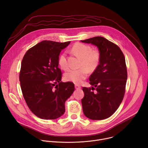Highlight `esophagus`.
Here are the masks:
<instances>
[{"label": "esophagus", "instance_id": "1", "mask_svg": "<svg viewBox=\"0 0 148 148\" xmlns=\"http://www.w3.org/2000/svg\"><path fill=\"white\" fill-rule=\"evenodd\" d=\"M75 88L76 90H79V89H81V87L78 85H75Z\"/></svg>", "mask_w": 148, "mask_h": 148}]
</instances>
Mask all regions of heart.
<instances>
[{"instance_id": "1", "label": "heart", "mask_w": 148, "mask_h": 148, "mask_svg": "<svg viewBox=\"0 0 148 148\" xmlns=\"http://www.w3.org/2000/svg\"><path fill=\"white\" fill-rule=\"evenodd\" d=\"M71 50L77 56L82 59L81 63L82 68L78 70H68L64 74V78L66 81L79 84L87 77L88 70L92 72L98 68L101 61V53L97 49L92 50L89 45L79 43L75 44ZM58 64L63 70L68 69L69 64L65 53L60 55Z\"/></svg>"}]
</instances>
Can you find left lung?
I'll return each mask as SVG.
<instances>
[{"label":"left lung","instance_id":"8db88e82","mask_svg":"<svg viewBox=\"0 0 148 148\" xmlns=\"http://www.w3.org/2000/svg\"><path fill=\"white\" fill-rule=\"evenodd\" d=\"M81 41L96 46L101 53L99 66L89 78L92 87L82 88L83 112L92 120L107 119L116 111L124 97L128 77L125 58L117 45L103 37Z\"/></svg>","mask_w":148,"mask_h":148}]
</instances>
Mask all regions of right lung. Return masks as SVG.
Returning a JSON list of instances; mask_svg holds the SVG:
<instances>
[{"label":"right lung","instance_id":"add662e5","mask_svg":"<svg viewBox=\"0 0 148 148\" xmlns=\"http://www.w3.org/2000/svg\"><path fill=\"white\" fill-rule=\"evenodd\" d=\"M70 41L44 40L25 54L19 74L20 87L30 111L37 117L55 119L64 114L65 102L75 88L72 82H61L58 67L61 51Z\"/></svg>","mask_w":148,"mask_h":148}]
</instances>
